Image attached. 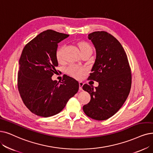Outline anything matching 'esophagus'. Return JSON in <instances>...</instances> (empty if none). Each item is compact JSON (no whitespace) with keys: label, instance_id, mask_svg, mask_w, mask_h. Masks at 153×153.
<instances>
[{"label":"esophagus","instance_id":"obj_1","mask_svg":"<svg viewBox=\"0 0 153 153\" xmlns=\"http://www.w3.org/2000/svg\"><path fill=\"white\" fill-rule=\"evenodd\" d=\"M83 85H84V83L82 82H79V89H80V90H82V87L83 86Z\"/></svg>","mask_w":153,"mask_h":153}]
</instances>
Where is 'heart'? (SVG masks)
<instances>
[{
  "mask_svg": "<svg viewBox=\"0 0 153 153\" xmlns=\"http://www.w3.org/2000/svg\"><path fill=\"white\" fill-rule=\"evenodd\" d=\"M78 46H79V48H80L81 52L87 50H91L89 44L87 43V42H85V41H82L80 42H79ZM63 48H64L63 46L60 47L56 51V59L58 60V62H61L63 59ZM66 71L72 76L76 78H80L82 76L84 70L83 68H80V67H78L76 66H70L68 68H67Z\"/></svg>",
  "mask_w": 153,
  "mask_h": 153,
  "instance_id": "obj_1",
  "label": "heart"
}]
</instances>
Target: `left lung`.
Wrapping results in <instances>:
<instances>
[{
	"mask_svg": "<svg viewBox=\"0 0 153 153\" xmlns=\"http://www.w3.org/2000/svg\"><path fill=\"white\" fill-rule=\"evenodd\" d=\"M88 38L95 48L96 59L88 77L99 86L85 84L91 96L83 110L89 117L103 120L111 117L123 105L131 87V72L126 53L119 41L105 31L90 33Z\"/></svg>",
	"mask_w": 153,
	"mask_h": 153,
	"instance_id": "left-lung-1",
	"label": "left lung"
}]
</instances>
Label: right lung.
I'll list each match as a JSON object with an SVG mask.
<instances>
[{
	"instance_id": "add662e5",
	"label": "right lung",
	"mask_w": 153,
	"mask_h": 153,
	"mask_svg": "<svg viewBox=\"0 0 153 153\" xmlns=\"http://www.w3.org/2000/svg\"><path fill=\"white\" fill-rule=\"evenodd\" d=\"M68 34L46 30L24 48L19 60L17 87L21 99L32 113L48 117L60 112L78 90L75 79L66 76L59 83L52 80L58 66V44Z\"/></svg>"
}]
</instances>
